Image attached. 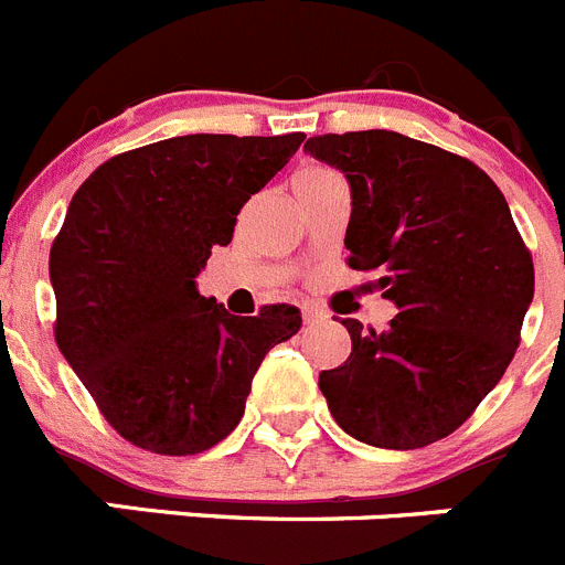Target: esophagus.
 Here are the masks:
<instances>
[{"label": "esophagus", "mask_w": 565, "mask_h": 565, "mask_svg": "<svg viewBox=\"0 0 565 565\" xmlns=\"http://www.w3.org/2000/svg\"><path fill=\"white\" fill-rule=\"evenodd\" d=\"M302 319H306V326H313V322H322V319H328V317H326V311H319V308H313V306H306L302 308Z\"/></svg>", "instance_id": "34e87169"}]
</instances>
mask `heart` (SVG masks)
<instances>
[{"label":"heart","mask_w":565,"mask_h":565,"mask_svg":"<svg viewBox=\"0 0 565 565\" xmlns=\"http://www.w3.org/2000/svg\"><path fill=\"white\" fill-rule=\"evenodd\" d=\"M326 174H333V172H328V169H319V167L302 169V172L297 174V181H311V178H326Z\"/></svg>","instance_id":"1"}]
</instances>
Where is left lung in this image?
<instances>
[{"mask_svg":"<svg viewBox=\"0 0 565 565\" xmlns=\"http://www.w3.org/2000/svg\"><path fill=\"white\" fill-rule=\"evenodd\" d=\"M317 161L351 186L348 266L379 271L396 306L384 331L351 333V356L319 373L348 436L418 450L469 418L515 356L535 266L501 189L467 158L402 132L317 135Z\"/></svg>","mask_w":565,"mask_h":565,"instance_id":"obj_1","label":"left lung"}]
</instances>
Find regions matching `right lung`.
<instances>
[{
  "mask_svg": "<svg viewBox=\"0 0 565 565\" xmlns=\"http://www.w3.org/2000/svg\"><path fill=\"white\" fill-rule=\"evenodd\" d=\"M302 141L181 135L115 154L73 194L50 248L56 342L135 447L194 456L223 441L259 362L299 331L294 306L234 317L198 277Z\"/></svg>",
  "mask_w": 565,
  "mask_h": 565,
  "instance_id": "1",
  "label": "right lung"
}]
</instances>
